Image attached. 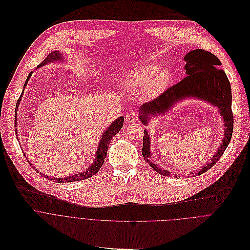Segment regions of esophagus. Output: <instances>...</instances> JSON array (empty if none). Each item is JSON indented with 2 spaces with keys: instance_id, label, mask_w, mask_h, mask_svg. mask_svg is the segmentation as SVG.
Wrapping results in <instances>:
<instances>
[{
  "instance_id": "34e87169",
  "label": "esophagus",
  "mask_w": 250,
  "mask_h": 250,
  "mask_svg": "<svg viewBox=\"0 0 250 250\" xmlns=\"http://www.w3.org/2000/svg\"><path fill=\"white\" fill-rule=\"evenodd\" d=\"M126 121L128 123H134L136 121H138V115L135 111H130L127 115H126Z\"/></svg>"
}]
</instances>
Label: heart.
<instances>
[{
  "mask_svg": "<svg viewBox=\"0 0 250 250\" xmlns=\"http://www.w3.org/2000/svg\"><path fill=\"white\" fill-rule=\"evenodd\" d=\"M170 82V75L167 70H158L156 65H146L136 69L121 80V85L127 89L135 90L143 87L147 96H156L162 93Z\"/></svg>",
  "mask_w": 250,
  "mask_h": 250,
  "instance_id": "b5f03b06",
  "label": "heart"
}]
</instances>
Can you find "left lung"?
Returning <instances> with one entry per match:
<instances>
[{
	"instance_id": "1",
	"label": "left lung",
	"mask_w": 250,
	"mask_h": 250,
	"mask_svg": "<svg viewBox=\"0 0 250 250\" xmlns=\"http://www.w3.org/2000/svg\"><path fill=\"white\" fill-rule=\"evenodd\" d=\"M184 60L186 65V77L176 84L168 87L157 98L144 104L139 110V119L146 125L151 116L165 114L177 102L188 97H195L210 103L220 110L225 122V137L220 148L206 166L195 175H201L209 170L222 158L228 145L230 142L233 130V114L231 111V88L229 81L222 69L218 57L203 49H196L188 52ZM147 131L144 130L142 156L158 173L169 176L170 172L164 170L155 165L151 157V146ZM193 174V173H191Z\"/></svg>"
}]
</instances>
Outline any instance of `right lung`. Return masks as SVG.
<instances>
[{
  "mask_svg": "<svg viewBox=\"0 0 250 250\" xmlns=\"http://www.w3.org/2000/svg\"><path fill=\"white\" fill-rule=\"evenodd\" d=\"M60 60H61V61L63 60L62 54H61L59 51H53V52L50 53V54L45 58V60H44L41 64H39V65L37 66V68H41V67L45 66V65L48 64V63H52V62H54V61H60ZM31 75H32L31 73L28 75V77H27V79H26V81H25V83H24V86H23V87H25V85L27 84V82H28L29 78L31 77ZM22 93H23V91L21 92V96H20V98H19V101H18V103H17V105H16L15 127H17V115H18V114H17V112H18L17 110H18V108H19V104H20V102H21V99ZM123 121H124L123 116L117 118V119H116L114 122H112L111 125L104 131V133L103 136H102L101 141H99V143H98V146H97V149H96V155H95V157H94V161H93V163L90 165V167H89L87 169H85V171H83V172H82V173L75 174V175H73V176L65 177V178H51L50 176H47L46 178H48L49 180H52V181L58 182V183H62V182H73V181H78V180L86 179V178H88V177L94 175L95 173H97V171H98L99 169H101V167H103V165H104V159H105L106 156H107L106 153H107L108 145H109L111 139L121 130V128H122V126H123ZM16 134H18V128H16ZM18 140H19V138H18ZM27 161H28V160H27ZM33 168H35V167H33ZM35 170H37V169L35 168ZM41 174H42L43 176H46V175L43 174V173H41Z\"/></svg>",
  "mask_w": 250,
  "mask_h": 250,
  "instance_id": "1",
  "label": "right lung"
}]
</instances>
